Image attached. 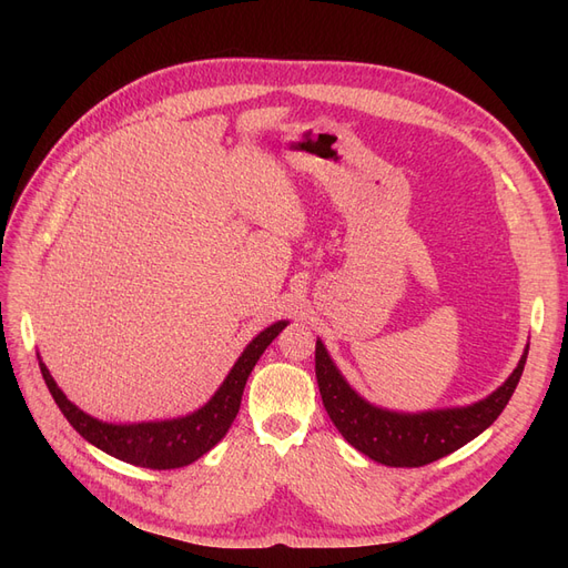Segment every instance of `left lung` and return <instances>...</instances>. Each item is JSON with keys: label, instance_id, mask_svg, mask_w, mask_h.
<instances>
[{"label": "left lung", "instance_id": "obj_1", "mask_svg": "<svg viewBox=\"0 0 568 568\" xmlns=\"http://www.w3.org/2000/svg\"><path fill=\"white\" fill-rule=\"evenodd\" d=\"M526 357L528 346L517 369L488 398L467 407L428 409L417 415L376 407L359 398L343 379L320 338L315 346V374L326 415L355 450L386 467H424L459 450L500 417L521 379Z\"/></svg>", "mask_w": 568, "mask_h": 568}]
</instances>
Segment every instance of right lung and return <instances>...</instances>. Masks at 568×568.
Wrapping results in <instances>:
<instances>
[{"instance_id": "right-lung-1", "label": "right lung", "mask_w": 568, "mask_h": 568, "mask_svg": "<svg viewBox=\"0 0 568 568\" xmlns=\"http://www.w3.org/2000/svg\"><path fill=\"white\" fill-rule=\"evenodd\" d=\"M288 322L280 320L270 324L265 332L257 334L244 353L239 355L234 367L230 369L227 379L215 390L213 398L201 409L186 417L165 419V422H142V424H109L84 415L65 398V393L57 386L54 376L49 374L47 365L40 359V369L51 398L63 412V417L71 422L75 432L118 459H123L134 467L144 469H180L186 464L196 462L201 455L209 453L230 432L236 417L239 405H242L244 386L255 363L261 359L270 343L280 336Z\"/></svg>"}]
</instances>
